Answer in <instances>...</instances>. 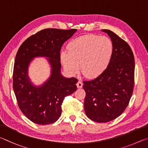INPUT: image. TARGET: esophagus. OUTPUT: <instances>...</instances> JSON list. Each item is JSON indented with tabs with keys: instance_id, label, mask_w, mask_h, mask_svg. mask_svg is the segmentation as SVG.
<instances>
[{
	"instance_id": "1",
	"label": "esophagus",
	"mask_w": 148,
	"mask_h": 148,
	"mask_svg": "<svg viewBox=\"0 0 148 148\" xmlns=\"http://www.w3.org/2000/svg\"><path fill=\"white\" fill-rule=\"evenodd\" d=\"M82 86H83V83H82V82L81 81H79L77 82V86L78 88H81Z\"/></svg>"
}]
</instances>
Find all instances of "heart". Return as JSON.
I'll list each match as a JSON object with an SVG mask.
<instances>
[{
	"label": "heart",
	"mask_w": 148,
	"mask_h": 148,
	"mask_svg": "<svg viewBox=\"0 0 148 148\" xmlns=\"http://www.w3.org/2000/svg\"><path fill=\"white\" fill-rule=\"evenodd\" d=\"M67 51L60 53L64 68L75 74L81 64L82 73L88 78L101 75L109 65L113 54V45L109 38L95 34L83 35L73 39L67 45Z\"/></svg>",
	"instance_id": "obj_1"
}]
</instances>
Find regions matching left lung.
Here are the masks:
<instances>
[{
	"label": "left lung",
	"mask_w": 148,
	"mask_h": 148,
	"mask_svg": "<svg viewBox=\"0 0 148 148\" xmlns=\"http://www.w3.org/2000/svg\"><path fill=\"white\" fill-rule=\"evenodd\" d=\"M113 45V54L105 71L84 81V110L90 120L105 123L118 118L128 106L134 88V58L130 46L112 31L104 29Z\"/></svg>",
	"instance_id": "obj_1"
}]
</instances>
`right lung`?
Masks as SVG:
<instances>
[{
	"mask_svg": "<svg viewBox=\"0 0 148 148\" xmlns=\"http://www.w3.org/2000/svg\"><path fill=\"white\" fill-rule=\"evenodd\" d=\"M76 29L47 28L31 36L23 42L15 56L13 72V88L17 104L24 115L39 125L53 123L62 113L65 97L77 90L76 78H66L60 73V49ZM48 58L51 75L41 86L31 82L28 66L36 57Z\"/></svg>",
	"mask_w": 148,
	"mask_h": 148,
	"instance_id": "1",
	"label": "right lung"
}]
</instances>
